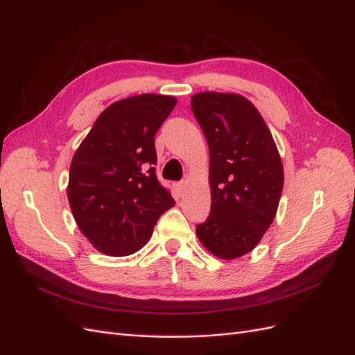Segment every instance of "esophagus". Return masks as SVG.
Instances as JSON below:
<instances>
[{
	"mask_svg": "<svg viewBox=\"0 0 355 355\" xmlns=\"http://www.w3.org/2000/svg\"><path fill=\"white\" fill-rule=\"evenodd\" d=\"M187 188H188V182H180V184L178 185V192H179V196H184V194H185V191H187Z\"/></svg>",
	"mask_w": 355,
	"mask_h": 355,
	"instance_id": "34e87169",
	"label": "esophagus"
}]
</instances>
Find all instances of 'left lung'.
I'll return each instance as SVG.
<instances>
[{"label": "left lung", "mask_w": 355, "mask_h": 355, "mask_svg": "<svg viewBox=\"0 0 355 355\" xmlns=\"http://www.w3.org/2000/svg\"><path fill=\"white\" fill-rule=\"evenodd\" d=\"M191 108L210 154V216L197 237L211 254L237 259L252 252L271 227L284 171L274 137L256 106L237 93L201 92Z\"/></svg>", "instance_id": "obj_1"}]
</instances>
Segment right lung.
<instances>
[{
    "label": "right lung",
    "mask_w": 355,
    "mask_h": 355,
    "mask_svg": "<svg viewBox=\"0 0 355 355\" xmlns=\"http://www.w3.org/2000/svg\"><path fill=\"white\" fill-rule=\"evenodd\" d=\"M175 96L136 94L111 103L72 157L68 200L80 231L96 250L128 256L151 239L175 206L155 176L154 136L176 106Z\"/></svg>",
    "instance_id": "obj_1"
}]
</instances>
